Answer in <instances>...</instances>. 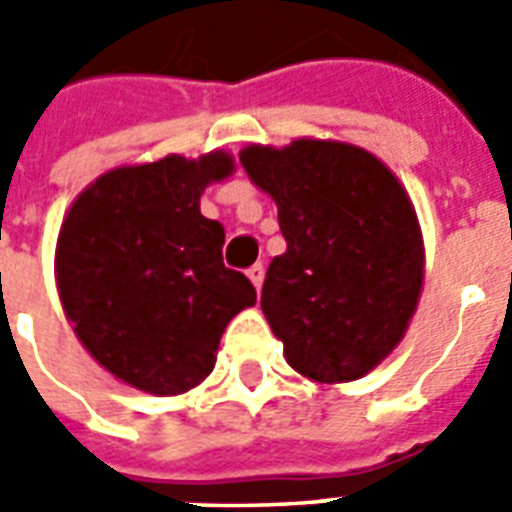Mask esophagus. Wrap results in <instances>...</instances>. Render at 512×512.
<instances>
[{"instance_id": "34e87169", "label": "esophagus", "mask_w": 512, "mask_h": 512, "mask_svg": "<svg viewBox=\"0 0 512 512\" xmlns=\"http://www.w3.org/2000/svg\"><path fill=\"white\" fill-rule=\"evenodd\" d=\"M246 277L252 279V285H255V290H260V288H263V279H266V268L260 266V263H255V266L246 271Z\"/></svg>"}]
</instances>
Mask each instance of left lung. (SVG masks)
<instances>
[{"mask_svg": "<svg viewBox=\"0 0 512 512\" xmlns=\"http://www.w3.org/2000/svg\"><path fill=\"white\" fill-rule=\"evenodd\" d=\"M241 164L277 202L288 244L260 296L288 365L318 384L367 376L403 340L422 290L406 189L373 153L332 139L249 145Z\"/></svg>", "mask_w": 512, "mask_h": 512, "instance_id": "8db88e82", "label": "left lung"}]
</instances>
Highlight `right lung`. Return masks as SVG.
<instances>
[{"label": "right lung", "mask_w": 512, "mask_h": 512, "mask_svg": "<svg viewBox=\"0 0 512 512\" xmlns=\"http://www.w3.org/2000/svg\"><path fill=\"white\" fill-rule=\"evenodd\" d=\"M230 153L117 167L73 200L57 238L62 310L95 362L150 395H180L216 365L227 323L257 301L224 266V227L200 213Z\"/></svg>", "instance_id": "right-lung-1"}]
</instances>
